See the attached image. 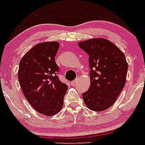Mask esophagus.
<instances>
[{"label":"esophagus","mask_w":145,"mask_h":145,"mask_svg":"<svg viewBox=\"0 0 145 145\" xmlns=\"http://www.w3.org/2000/svg\"><path fill=\"white\" fill-rule=\"evenodd\" d=\"M77 81H78V78H76L75 80H74V81H71V86H75V85L76 84Z\"/></svg>","instance_id":"esophagus-1"}]
</instances>
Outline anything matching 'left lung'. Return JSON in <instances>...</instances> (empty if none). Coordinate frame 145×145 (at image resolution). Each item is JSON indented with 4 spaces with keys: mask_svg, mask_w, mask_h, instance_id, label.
Instances as JSON below:
<instances>
[{
    "mask_svg": "<svg viewBox=\"0 0 145 145\" xmlns=\"http://www.w3.org/2000/svg\"><path fill=\"white\" fill-rule=\"evenodd\" d=\"M89 55L90 86L83 93L90 109L101 112L114 105L126 81L128 64L125 55L112 42L93 39L78 43Z\"/></svg>",
    "mask_w": 145,
    "mask_h": 145,
    "instance_id": "left-lung-1",
    "label": "left lung"
}]
</instances>
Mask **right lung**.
I'll return each instance as SVG.
<instances>
[{"instance_id": "obj_1", "label": "right lung", "mask_w": 145, "mask_h": 145, "mask_svg": "<svg viewBox=\"0 0 145 145\" xmlns=\"http://www.w3.org/2000/svg\"><path fill=\"white\" fill-rule=\"evenodd\" d=\"M59 44L45 42L33 46L22 58L18 78L23 93L33 109L45 116L57 114L68 86L59 81L55 57Z\"/></svg>"}]
</instances>
